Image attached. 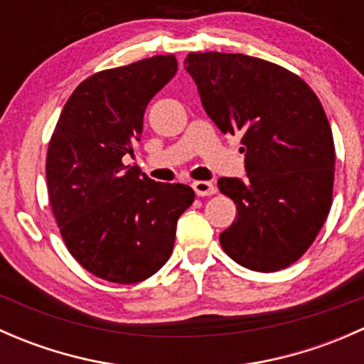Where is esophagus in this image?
<instances>
[{"label": "esophagus", "instance_id": "1", "mask_svg": "<svg viewBox=\"0 0 364 364\" xmlns=\"http://www.w3.org/2000/svg\"><path fill=\"white\" fill-rule=\"evenodd\" d=\"M192 186L199 197H208V196H213V193H216L215 185L209 181H193Z\"/></svg>", "mask_w": 364, "mask_h": 364}]
</instances>
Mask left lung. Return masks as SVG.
I'll return each mask as SVG.
<instances>
[{"label":"left lung","instance_id":"obj_1","mask_svg":"<svg viewBox=\"0 0 364 364\" xmlns=\"http://www.w3.org/2000/svg\"><path fill=\"white\" fill-rule=\"evenodd\" d=\"M185 68L220 132L243 135L247 179H218L237 209L220 245L248 269H285L333 203L335 142L321 100L296 73L247 54L190 53Z\"/></svg>","mask_w":364,"mask_h":364}]
</instances>
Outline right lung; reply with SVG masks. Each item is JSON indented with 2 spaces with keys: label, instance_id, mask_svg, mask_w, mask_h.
<instances>
[{
  "label": "right lung",
  "instance_id": "obj_1",
  "mask_svg": "<svg viewBox=\"0 0 364 364\" xmlns=\"http://www.w3.org/2000/svg\"><path fill=\"white\" fill-rule=\"evenodd\" d=\"M174 54L102 70L75 87L47 149V192L73 259L112 284H139L171 257L178 218L193 203L181 183L124 167L149 100L176 75Z\"/></svg>",
  "mask_w": 364,
  "mask_h": 364
}]
</instances>
